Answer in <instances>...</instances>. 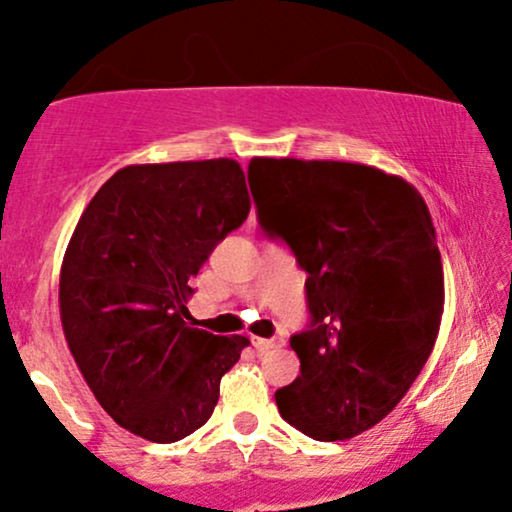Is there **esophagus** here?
<instances>
[{
    "label": "esophagus",
    "instance_id": "obj_1",
    "mask_svg": "<svg viewBox=\"0 0 512 512\" xmlns=\"http://www.w3.org/2000/svg\"><path fill=\"white\" fill-rule=\"evenodd\" d=\"M252 346H255V349H257V354H267V351L284 346V337H272V339L252 337Z\"/></svg>",
    "mask_w": 512,
    "mask_h": 512
}]
</instances>
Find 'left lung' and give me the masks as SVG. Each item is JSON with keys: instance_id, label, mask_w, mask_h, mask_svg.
<instances>
[{"instance_id": "obj_1", "label": "left lung", "mask_w": 512, "mask_h": 512, "mask_svg": "<svg viewBox=\"0 0 512 512\" xmlns=\"http://www.w3.org/2000/svg\"><path fill=\"white\" fill-rule=\"evenodd\" d=\"M262 231L308 272V330L291 337L301 375L276 390L281 419L315 440L383 421L426 366L443 315L436 228L399 175L344 161L252 158Z\"/></svg>"}]
</instances>
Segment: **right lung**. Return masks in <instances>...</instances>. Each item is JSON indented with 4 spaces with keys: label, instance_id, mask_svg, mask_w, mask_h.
<instances>
[{
    "label": "right lung",
    "instance_id": "right-lung-1",
    "mask_svg": "<svg viewBox=\"0 0 512 512\" xmlns=\"http://www.w3.org/2000/svg\"><path fill=\"white\" fill-rule=\"evenodd\" d=\"M231 158L120 168L64 252L60 317L76 366L127 431L175 443L209 421L223 373L250 339L192 327L190 279L248 219Z\"/></svg>",
    "mask_w": 512,
    "mask_h": 512
}]
</instances>
